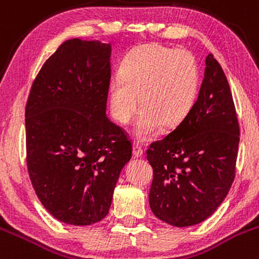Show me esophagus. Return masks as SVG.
<instances>
[{
    "label": "esophagus",
    "mask_w": 259,
    "mask_h": 259,
    "mask_svg": "<svg viewBox=\"0 0 259 259\" xmlns=\"http://www.w3.org/2000/svg\"><path fill=\"white\" fill-rule=\"evenodd\" d=\"M133 155H134V157L143 156V149H141V146L139 145V143L133 144Z\"/></svg>",
    "instance_id": "1"
}]
</instances>
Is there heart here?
<instances>
[{
	"mask_svg": "<svg viewBox=\"0 0 259 259\" xmlns=\"http://www.w3.org/2000/svg\"><path fill=\"white\" fill-rule=\"evenodd\" d=\"M200 68L184 50L156 45L135 48L120 65V78L108 88L113 118L126 124L141 109L134 125L139 139H148L162 126H175L190 114L200 92Z\"/></svg>",
	"mask_w": 259,
	"mask_h": 259,
	"instance_id": "obj_1",
	"label": "heart"
}]
</instances>
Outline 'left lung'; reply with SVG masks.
<instances>
[{"instance_id":"left-lung-1","label":"left lung","mask_w":259,"mask_h":259,"mask_svg":"<svg viewBox=\"0 0 259 259\" xmlns=\"http://www.w3.org/2000/svg\"><path fill=\"white\" fill-rule=\"evenodd\" d=\"M239 126L230 84L212 54L189 115L148 149L154 170L149 203L176 227L205 221L222 203L236 172Z\"/></svg>"}]
</instances>
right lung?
I'll return each instance as SVG.
<instances>
[{
    "label": "right lung",
    "mask_w": 259,
    "mask_h": 259,
    "mask_svg": "<svg viewBox=\"0 0 259 259\" xmlns=\"http://www.w3.org/2000/svg\"><path fill=\"white\" fill-rule=\"evenodd\" d=\"M111 45L65 40L43 64L26 105L27 167L45 208L74 226L108 214L132 144L107 116Z\"/></svg>",
    "instance_id": "right-lung-1"
}]
</instances>
